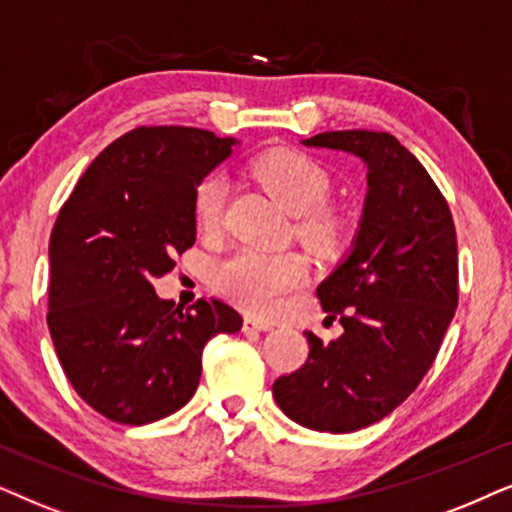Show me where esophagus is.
<instances>
[{
  "label": "esophagus",
  "mask_w": 512,
  "mask_h": 512,
  "mask_svg": "<svg viewBox=\"0 0 512 512\" xmlns=\"http://www.w3.org/2000/svg\"><path fill=\"white\" fill-rule=\"evenodd\" d=\"M271 323H267V320H260V318H252L248 316L243 320V330L245 332H269L271 330Z\"/></svg>",
  "instance_id": "obj_1"
}]
</instances>
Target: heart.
<instances>
[{"instance_id":"obj_1","label":"heart","mask_w":512,"mask_h":512,"mask_svg":"<svg viewBox=\"0 0 512 512\" xmlns=\"http://www.w3.org/2000/svg\"><path fill=\"white\" fill-rule=\"evenodd\" d=\"M250 173L278 206L299 215L297 229L313 248H330L335 222L323 206L330 196V175L323 166L295 149H274L252 161ZM227 180L220 173L203 177L194 194V215L201 229L213 231L222 222ZM309 269L295 252H260L243 248L215 269V288L252 313H274L283 299L302 288Z\"/></svg>"}]
</instances>
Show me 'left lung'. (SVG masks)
I'll use <instances>...</instances> for the list:
<instances>
[{
	"label": "left lung",
	"mask_w": 512,
	"mask_h": 512,
	"mask_svg": "<svg viewBox=\"0 0 512 512\" xmlns=\"http://www.w3.org/2000/svg\"><path fill=\"white\" fill-rule=\"evenodd\" d=\"M306 147L358 156L367 194L351 250L316 295L344 332L274 381L285 417L311 431L353 433L403 405L438 356L459 302L449 206L431 175L393 135L330 131Z\"/></svg>",
	"instance_id": "8db88e82"
}]
</instances>
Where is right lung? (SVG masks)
<instances>
[{"label": "right lung", "mask_w": 512, "mask_h": 512, "mask_svg": "<svg viewBox=\"0 0 512 512\" xmlns=\"http://www.w3.org/2000/svg\"><path fill=\"white\" fill-rule=\"evenodd\" d=\"M234 138L140 126L95 156L60 208L49 243V332L81 398L142 426L189 403L210 337L241 330L220 299L182 311L152 281L196 241L194 194Z\"/></svg>", "instance_id": "right-lung-1"}]
</instances>
